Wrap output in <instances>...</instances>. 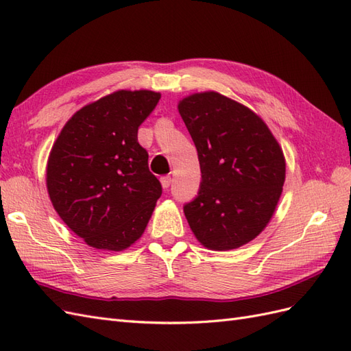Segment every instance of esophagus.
I'll return each instance as SVG.
<instances>
[{
    "label": "esophagus",
    "instance_id": "esophagus-1",
    "mask_svg": "<svg viewBox=\"0 0 351 351\" xmlns=\"http://www.w3.org/2000/svg\"><path fill=\"white\" fill-rule=\"evenodd\" d=\"M160 182H162V186L165 189H167L170 186V184H172V179H170V176H162L160 178Z\"/></svg>",
    "mask_w": 351,
    "mask_h": 351
}]
</instances>
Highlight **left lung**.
I'll return each instance as SVG.
<instances>
[{
    "label": "left lung",
    "mask_w": 351,
    "mask_h": 351,
    "mask_svg": "<svg viewBox=\"0 0 351 351\" xmlns=\"http://www.w3.org/2000/svg\"><path fill=\"white\" fill-rule=\"evenodd\" d=\"M197 148L202 182L184 213L197 239L212 250L252 241L272 217L285 181V158L252 110L217 93L178 106Z\"/></svg>",
    "instance_id": "1"
}]
</instances>
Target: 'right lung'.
I'll list each match as a JSON object with an SVG mask.
<instances>
[{
	"label": "right lung",
	"mask_w": 351,
	"mask_h": 351,
	"mask_svg": "<svg viewBox=\"0 0 351 351\" xmlns=\"http://www.w3.org/2000/svg\"><path fill=\"white\" fill-rule=\"evenodd\" d=\"M160 99L153 91H117L88 104L64 125L47 166L58 216L95 248L125 250L143 235L162 184L149 172L138 128Z\"/></svg>",
	"instance_id": "1"
}]
</instances>
